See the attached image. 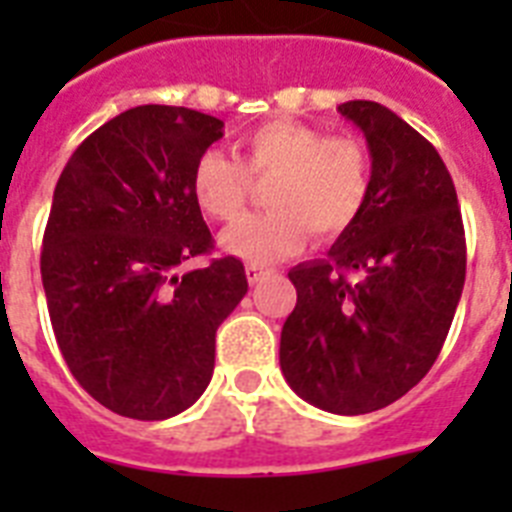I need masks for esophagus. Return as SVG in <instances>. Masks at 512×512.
Masks as SVG:
<instances>
[{"instance_id": "34e87169", "label": "esophagus", "mask_w": 512, "mask_h": 512, "mask_svg": "<svg viewBox=\"0 0 512 512\" xmlns=\"http://www.w3.org/2000/svg\"><path fill=\"white\" fill-rule=\"evenodd\" d=\"M265 273H268V271H265L263 265H255V263H249V265H247V279H249V284H257V281L263 279Z\"/></svg>"}]
</instances>
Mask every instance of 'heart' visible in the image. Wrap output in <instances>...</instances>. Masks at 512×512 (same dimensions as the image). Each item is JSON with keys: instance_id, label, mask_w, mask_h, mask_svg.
Instances as JSON below:
<instances>
[{"instance_id": "b5f03b06", "label": "heart", "mask_w": 512, "mask_h": 512, "mask_svg": "<svg viewBox=\"0 0 512 512\" xmlns=\"http://www.w3.org/2000/svg\"><path fill=\"white\" fill-rule=\"evenodd\" d=\"M252 180H271L265 188L271 209L231 225L223 247L247 263L268 265L295 255L308 231L316 241H332L356 223L372 191V159L350 135L276 119L239 140V159L220 148L199 154L191 170L193 201L225 223L239 217Z\"/></svg>"}]
</instances>
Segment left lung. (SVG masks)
<instances>
[{
    "instance_id": "1",
    "label": "left lung",
    "mask_w": 512,
    "mask_h": 512,
    "mask_svg": "<svg viewBox=\"0 0 512 512\" xmlns=\"http://www.w3.org/2000/svg\"><path fill=\"white\" fill-rule=\"evenodd\" d=\"M364 132L372 191L324 260L289 271L281 329L289 388L335 414L393 404L430 372L465 284V228L452 175L420 132L374 100L337 108Z\"/></svg>"
}]
</instances>
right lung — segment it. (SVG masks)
<instances>
[{"instance_id": "add662e5", "label": "right lung", "mask_w": 512, "mask_h": 512, "mask_svg": "<svg viewBox=\"0 0 512 512\" xmlns=\"http://www.w3.org/2000/svg\"><path fill=\"white\" fill-rule=\"evenodd\" d=\"M223 122L180 106H138L76 148L60 172L42 241L52 332L76 382L132 420H167L212 380L215 332L247 273L215 249L191 193L193 162Z\"/></svg>"}]
</instances>
